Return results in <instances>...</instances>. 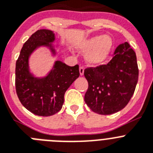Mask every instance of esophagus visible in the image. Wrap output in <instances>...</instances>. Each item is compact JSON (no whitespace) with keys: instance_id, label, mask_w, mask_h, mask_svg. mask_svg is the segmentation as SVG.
<instances>
[{"instance_id":"obj_1","label":"esophagus","mask_w":153,"mask_h":153,"mask_svg":"<svg viewBox=\"0 0 153 153\" xmlns=\"http://www.w3.org/2000/svg\"><path fill=\"white\" fill-rule=\"evenodd\" d=\"M84 70H85L84 67L81 66L80 68H79V73H80L81 75H83V74H84Z\"/></svg>"}]
</instances>
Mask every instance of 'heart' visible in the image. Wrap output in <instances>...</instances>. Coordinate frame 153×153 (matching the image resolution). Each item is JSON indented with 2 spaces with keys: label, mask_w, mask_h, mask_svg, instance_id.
Returning a JSON list of instances; mask_svg holds the SVG:
<instances>
[{
  "label": "heart",
  "mask_w": 153,
  "mask_h": 153,
  "mask_svg": "<svg viewBox=\"0 0 153 153\" xmlns=\"http://www.w3.org/2000/svg\"><path fill=\"white\" fill-rule=\"evenodd\" d=\"M81 51L88 53L87 62L91 65H100L104 63L112 51L113 41L108 36H96L80 42L78 46Z\"/></svg>",
  "instance_id": "heart-1"
}]
</instances>
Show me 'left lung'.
Here are the masks:
<instances>
[{"mask_svg": "<svg viewBox=\"0 0 153 153\" xmlns=\"http://www.w3.org/2000/svg\"><path fill=\"white\" fill-rule=\"evenodd\" d=\"M88 82L85 95L87 106L99 114L118 112L130 101L138 79L135 52L128 43H121L107 65L85 69Z\"/></svg>", "mask_w": 153, "mask_h": 153, "instance_id": "left-lung-1", "label": "left lung"}]
</instances>
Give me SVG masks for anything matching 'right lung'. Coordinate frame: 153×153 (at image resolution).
Instances as JSON below:
<instances>
[{"mask_svg":"<svg viewBox=\"0 0 153 153\" xmlns=\"http://www.w3.org/2000/svg\"><path fill=\"white\" fill-rule=\"evenodd\" d=\"M54 33L48 29H39L24 43L15 67V88L22 104L33 114L48 117L61 110L67 89L79 76V67H70L56 61L47 77L37 79L29 70V57L40 46L50 47L55 54L52 44Z\"/></svg>","mask_w":153,"mask_h":153,"instance_id":"add662e5","label":"right lung"}]
</instances>
